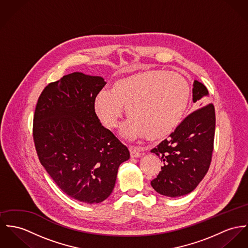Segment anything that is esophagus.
<instances>
[{
	"label": "esophagus",
	"instance_id": "esophagus-1",
	"mask_svg": "<svg viewBox=\"0 0 248 248\" xmlns=\"http://www.w3.org/2000/svg\"><path fill=\"white\" fill-rule=\"evenodd\" d=\"M129 150H130L131 157H140L141 155V153L140 152V150L134 146H130Z\"/></svg>",
	"mask_w": 248,
	"mask_h": 248
}]
</instances>
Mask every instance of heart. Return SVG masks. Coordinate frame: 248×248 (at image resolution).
Segmentation results:
<instances>
[{
	"instance_id": "heart-1",
	"label": "heart",
	"mask_w": 248,
	"mask_h": 248,
	"mask_svg": "<svg viewBox=\"0 0 248 248\" xmlns=\"http://www.w3.org/2000/svg\"><path fill=\"white\" fill-rule=\"evenodd\" d=\"M191 90L179 74L161 70L140 72L119 79L110 92L96 96V113L109 128L118 125L126 108L131 118L122 134L127 139L161 140L179 125L189 105Z\"/></svg>"
}]
</instances>
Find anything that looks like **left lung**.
Here are the masks:
<instances>
[{
  "label": "left lung",
  "instance_id": "1",
  "mask_svg": "<svg viewBox=\"0 0 248 248\" xmlns=\"http://www.w3.org/2000/svg\"><path fill=\"white\" fill-rule=\"evenodd\" d=\"M209 96L207 88L193 82L192 101ZM204 100V99H203ZM204 101L200 103V106ZM215 134V109L208 104L188 115L168 139L151 150L163 162L161 171L151 181L156 192L177 197L193 191L209 171Z\"/></svg>",
  "mask_w": 248,
  "mask_h": 248
}]
</instances>
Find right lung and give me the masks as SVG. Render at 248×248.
I'll return each instance as SVG.
<instances>
[{
  "instance_id": "1",
  "label": "right lung",
  "mask_w": 248,
  "mask_h": 248,
  "mask_svg": "<svg viewBox=\"0 0 248 248\" xmlns=\"http://www.w3.org/2000/svg\"><path fill=\"white\" fill-rule=\"evenodd\" d=\"M107 82L73 73L50 83L38 97L33 138L41 165L59 189L86 204L106 200L113 191L119 166L130 154L94 108Z\"/></svg>"
}]
</instances>
